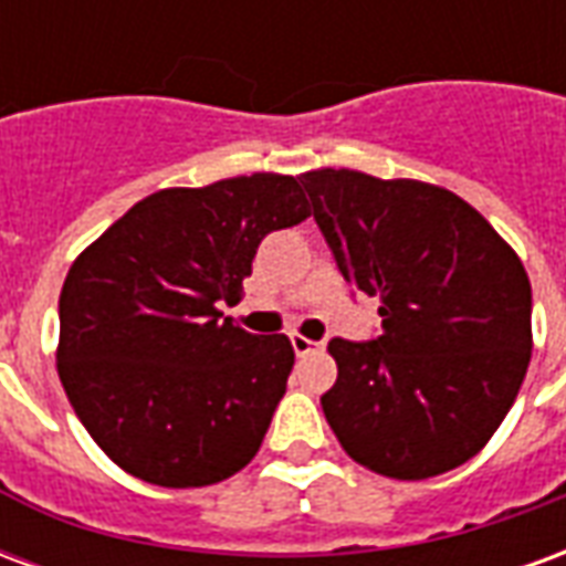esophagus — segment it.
Masks as SVG:
<instances>
[{
	"mask_svg": "<svg viewBox=\"0 0 566 566\" xmlns=\"http://www.w3.org/2000/svg\"><path fill=\"white\" fill-rule=\"evenodd\" d=\"M291 345H294L296 357H306L321 348V343H312V339H306L303 333H291Z\"/></svg>",
	"mask_w": 566,
	"mask_h": 566,
	"instance_id": "1",
	"label": "esophagus"
}]
</instances>
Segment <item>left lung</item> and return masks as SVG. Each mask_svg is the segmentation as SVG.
<instances>
[{
    "mask_svg": "<svg viewBox=\"0 0 566 566\" xmlns=\"http://www.w3.org/2000/svg\"><path fill=\"white\" fill-rule=\"evenodd\" d=\"M345 282L379 296L381 336L331 339L324 418L360 467L449 473L485 449L531 364L522 260L451 190L357 169L300 175Z\"/></svg>",
    "mask_w": 566,
    "mask_h": 566,
    "instance_id": "8db88e82",
    "label": "left lung"
}]
</instances>
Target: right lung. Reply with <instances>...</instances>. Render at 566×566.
<instances>
[{"label": "right lung", "instance_id": "obj_1", "mask_svg": "<svg viewBox=\"0 0 566 566\" xmlns=\"http://www.w3.org/2000/svg\"><path fill=\"white\" fill-rule=\"evenodd\" d=\"M294 175L166 187L81 251L60 291L56 373L112 461L160 488H202L258 454L294 367L284 333L223 318L263 235L306 221Z\"/></svg>", "mask_w": 566, "mask_h": 566}]
</instances>
